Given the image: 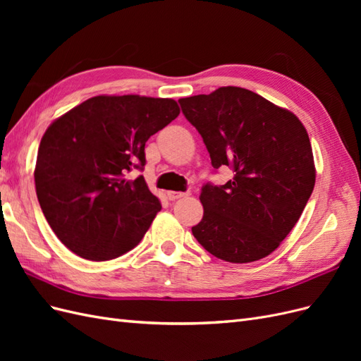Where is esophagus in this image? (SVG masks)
Returning a JSON list of instances; mask_svg holds the SVG:
<instances>
[{
  "label": "esophagus",
  "instance_id": "1",
  "mask_svg": "<svg viewBox=\"0 0 361 361\" xmlns=\"http://www.w3.org/2000/svg\"><path fill=\"white\" fill-rule=\"evenodd\" d=\"M187 192H179V191H167V199L169 200H178L180 197H185Z\"/></svg>",
  "mask_w": 361,
  "mask_h": 361
}]
</instances>
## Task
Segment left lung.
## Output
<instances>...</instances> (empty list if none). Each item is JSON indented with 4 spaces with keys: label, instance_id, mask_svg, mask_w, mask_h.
Masks as SVG:
<instances>
[{
    "label": "left lung",
    "instance_id": "1",
    "mask_svg": "<svg viewBox=\"0 0 361 361\" xmlns=\"http://www.w3.org/2000/svg\"><path fill=\"white\" fill-rule=\"evenodd\" d=\"M199 130L224 185L204 183L202 221L191 231L218 259L248 264L267 257L288 236L314 187L307 130L298 117L241 87L179 99Z\"/></svg>",
    "mask_w": 361,
    "mask_h": 361
}]
</instances>
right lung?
<instances>
[{"instance_id":"right-lung-1","label":"right lung","mask_w":361,"mask_h":361,"mask_svg":"<svg viewBox=\"0 0 361 361\" xmlns=\"http://www.w3.org/2000/svg\"><path fill=\"white\" fill-rule=\"evenodd\" d=\"M173 99L94 96L43 134L36 161L37 200L48 224L75 255L111 260L133 250L161 211L143 176L146 141L179 116Z\"/></svg>"}]
</instances>
